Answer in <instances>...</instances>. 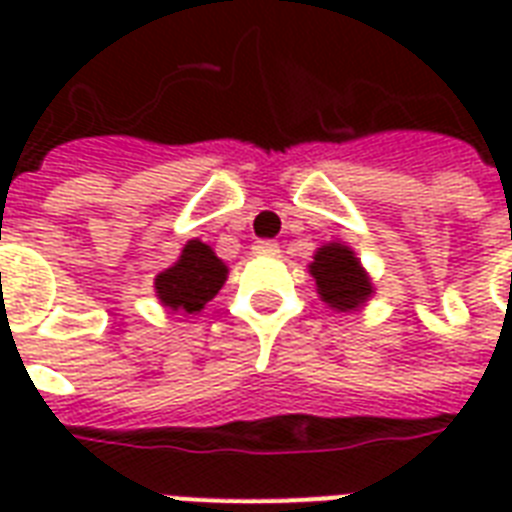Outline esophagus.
<instances>
[{
    "instance_id": "34e87169",
    "label": "esophagus",
    "mask_w": 512,
    "mask_h": 512,
    "mask_svg": "<svg viewBox=\"0 0 512 512\" xmlns=\"http://www.w3.org/2000/svg\"><path fill=\"white\" fill-rule=\"evenodd\" d=\"M255 255H265V257H276L279 255V244L271 239H263V241H255Z\"/></svg>"
}]
</instances>
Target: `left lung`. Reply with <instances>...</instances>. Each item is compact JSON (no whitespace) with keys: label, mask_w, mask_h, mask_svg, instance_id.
Listing matches in <instances>:
<instances>
[{"label":"left lung","mask_w":512,"mask_h":512,"mask_svg":"<svg viewBox=\"0 0 512 512\" xmlns=\"http://www.w3.org/2000/svg\"><path fill=\"white\" fill-rule=\"evenodd\" d=\"M311 276L316 279L321 300L335 311H356L372 297V281L358 263L356 252L345 244H324L313 255Z\"/></svg>","instance_id":"8db88e82"}]
</instances>
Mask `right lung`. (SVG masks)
<instances>
[{"label":"right lung","instance_id":"right-lung-1","mask_svg":"<svg viewBox=\"0 0 512 512\" xmlns=\"http://www.w3.org/2000/svg\"><path fill=\"white\" fill-rule=\"evenodd\" d=\"M228 279V265L204 241L191 239L172 268L156 276V297L170 311L196 313L220 292Z\"/></svg>","mask_w":512,"mask_h":512}]
</instances>
